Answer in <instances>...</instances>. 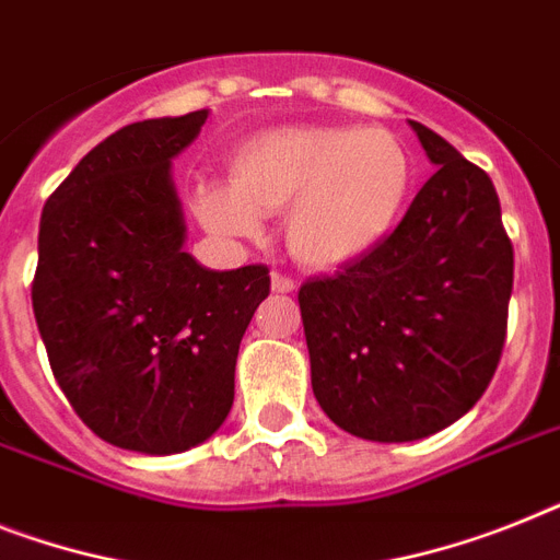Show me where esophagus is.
Segmentation results:
<instances>
[{
    "label": "esophagus",
    "mask_w": 560,
    "mask_h": 560,
    "mask_svg": "<svg viewBox=\"0 0 560 560\" xmlns=\"http://www.w3.org/2000/svg\"><path fill=\"white\" fill-rule=\"evenodd\" d=\"M271 291H277V294H291V291H294V280L280 275V271H275V275H271Z\"/></svg>",
    "instance_id": "esophagus-1"
}]
</instances>
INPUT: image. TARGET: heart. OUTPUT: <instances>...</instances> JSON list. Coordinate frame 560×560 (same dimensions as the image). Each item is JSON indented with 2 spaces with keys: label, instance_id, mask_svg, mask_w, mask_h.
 Listing matches in <instances>:
<instances>
[{
  "label": "heart",
  "instance_id": "b5f03b06",
  "mask_svg": "<svg viewBox=\"0 0 560 560\" xmlns=\"http://www.w3.org/2000/svg\"><path fill=\"white\" fill-rule=\"evenodd\" d=\"M412 191V156L386 128L277 125L234 145L229 186L202 183L197 211L234 237L285 207V246L306 269L360 262L392 237Z\"/></svg>",
  "mask_w": 560,
  "mask_h": 560
}]
</instances>
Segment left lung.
I'll return each instance as SVG.
<instances>
[{"label": "left lung", "instance_id": "obj_1", "mask_svg": "<svg viewBox=\"0 0 560 560\" xmlns=\"http://www.w3.org/2000/svg\"><path fill=\"white\" fill-rule=\"evenodd\" d=\"M409 125L438 171L377 252L298 294L317 404L377 443L435 435L478 404L512 294V243L489 174Z\"/></svg>", "mask_w": 560, "mask_h": 560}]
</instances>
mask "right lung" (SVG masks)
Here are the masks:
<instances>
[{
  "instance_id": "add662e5",
  "label": "right lung",
  "mask_w": 560,
  "mask_h": 560,
  "mask_svg": "<svg viewBox=\"0 0 560 560\" xmlns=\"http://www.w3.org/2000/svg\"><path fill=\"white\" fill-rule=\"evenodd\" d=\"M208 110L110 133L39 220L34 317L50 369L94 435L142 455L208 441L234 404L240 340L269 269H202L186 252L171 160Z\"/></svg>"
}]
</instances>
